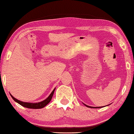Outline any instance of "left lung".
Instances as JSON below:
<instances>
[{"label": "left lung", "instance_id": "obj_1", "mask_svg": "<svg viewBox=\"0 0 134 134\" xmlns=\"http://www.w3.org/2000/svg\"><path fill=\"white\" fill-rule=\"evenodd\" d=\"M83 104L86 106L87 107H90V108H92V109H98V108H101V107H91V106H89V105H86L85 104Z\"/></svg>", "mask_w": 134, "mask_h": 134}]
</instances>
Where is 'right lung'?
<instances>
[{"instance_id": "right-lung-1", "label": "right lung", "mask_w": 134, "mask_h": 134, "mask_svg": "<svg viewBox=\"0 0 134 134\" xmlns=\"http://www.w3.org/2000/svg\"><path fill=\"white\" fill-rule=\"evenodd\" d=\"M55 90V88H54V90L52 91L51 94L49 95V97L47 98L44 99V100L42 101L41 102H39V103H27V102L21 101L20 100H18V99H16L15 98H14L10 94V96H11V97L12 98V99H13L16 102V103H18L19 104H20L21 105L23 106V107L29 108V109H42V108H43L44 107H45V106L47 105L49 103L51 100L53 95H54Z\"/></svg>"}]
</instances>
